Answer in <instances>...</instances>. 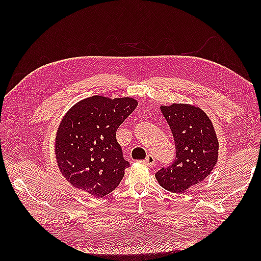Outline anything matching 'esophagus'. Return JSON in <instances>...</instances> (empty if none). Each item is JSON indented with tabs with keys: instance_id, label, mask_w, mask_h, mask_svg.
<instances>
[{
	"instance_id": "esophagus-1",
	"label": "esophagus",
	"mask_w": 261,
	"mask_h": 261,
	"mask_svg": "<svg viewBox=\"0 0 261 261\" xmlns=\"http://www.w3.org/2000/svg\"><path fill=\"white\" fill-rule=\"evenodd\" d=\"M145 164L148 166H153L154 165V158L152 154H148L147 158L145 159Z\"/></svg>"
}]
</instances>
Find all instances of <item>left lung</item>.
Wrapping results in <instances>:
<instances>
[{"label":"left lung","instance_id":"1","mask_svg":"<svg viewBox=\"0 0 261 261\" xmlns=\"http://www.w3.org/2000/svg\"><path fill=\"white\" fill-rule=\"evenodd\" d=\"M173 134L174 163L156 173L160 186L184 193L210 175L218 162L219 142L212 122L203 111L190 104L160 108Z\"/></svg>","mask_w":261,"mask_h":261}]
</instances>
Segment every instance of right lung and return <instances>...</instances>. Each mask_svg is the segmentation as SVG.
<instances>
[{
  "label": "right lung",
  "mask_w": 261,
  "mask_h": 261,
  "mask_svg": "<svg viewBox=\"0 0 261 261\" xmlns=\"http://www.w3.org/2000/svg\"><path fill=\"white\" fill-rule=\"evenodd\" d=\"M134 98L91 96L75 104L60 123L55 152L60 173L75 188L103 197L129 167L116 130L137 108Z\"/></svg>",
  "instance_id": "add662e5"
}]
</instances>
